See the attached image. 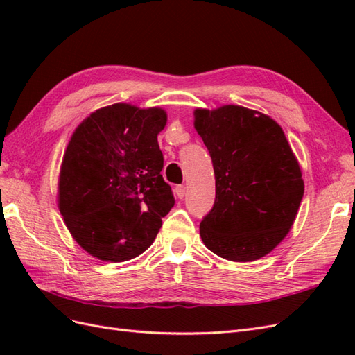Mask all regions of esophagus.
<instances>
[{"label": "esophagus", "instance_id": "34e87169", "mask_svg": "<svg viewBox=\"0 0 355 355\" xmlns=\"http://www.w3.org/2000/svg\"><path fill=\"white\" fill-rule=\"evenodd\" d=\"M185 194H187V189H185V187L184 185H178L176 188H175V196L178 197V198H184L185 197Z\"/></svg>", "mask_w": 355, "mask_h": 355}]
</instances>
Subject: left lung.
Returning a JSON list of instances; mask_svg holds the SVG:
<instances>
[{
	"label": "left lung",
	"mask_w": 355,
	"mask_h": 355,
	"mask_svg": "<svg viewBox=\"0 0 355 355\" xmlns=\"http://www.w3.org/2000/svg\"><path fill=\"white\" fill-rule=\"evenodd\" d=\"M207 146L216 200L200 223L204 245L223 259L253 262L280 244L304 197L299 161L270 115L240 105L194 111Z\"/></svg>",
	"instance_id": "8db88e82"
}]
</instances>
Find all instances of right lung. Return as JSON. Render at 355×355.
<instances>
[{
  "instance_id": "obj_1",
  "label": "right lung",
  "mask_w": 355,
  "mask_h": 355,
  "mask_svg": "<svg viewBox=\"0 0 355 355\" xmlns=\"http://www.w3.org/2000/svg\"><path fill=\"white\" fill-rule=\"evenodd\" d=\"M166 124L163 108L120 102L92 112L71 136L58 206L72 239L99 261L144 253L175 206L157 141Z\"/></svg>"
}]
</instances>
